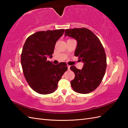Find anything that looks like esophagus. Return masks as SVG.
Wrapping results in <instances>:
<instances>
[{
  "instance_id": "esophagus-1",
  "label": "esophagus",
  "mask_w": 128,
  "mask_h": 128,
  "mask_svg": "<svg viewBox=\"0 0 128 128\" xmlns=\"http://www.w3.org/2000/svg\"><path fill=\"white\" fill-rule=\"evenodd\" d=\"M67 66H68V69L69 70L70 68V66H69V65H67Z\"/></svg>"
}]
</instances>
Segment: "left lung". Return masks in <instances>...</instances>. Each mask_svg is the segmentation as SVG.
Segmentation results:
<instances>
[{
  "instance_id": "left-lung-1",
  "label": "left lung",
  "mask_w": 128,
  "mask_h": 128,
  "mask_svg": "<svg viewBox=\"0 0 128 128\" xmlns=\"http://www.w3.org/2000/svg\"><path fill=\"white\" fill-rule=\"evenodd\" d=\"M64 36L76 40L75 56L84 63L81 70L70 66L75 74L70 82L72 88L78 93H90L100 85L105 74L107 58L104 48L98 38L86 28L66 29Z\"/></svg>"
}]
</instances>
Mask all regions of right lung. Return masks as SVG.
I'll return each mask as SVG.
<instances>
[{
  "label": "right lung",
  "instance_id": "1",
  "mask_svg": "<svg viewBox=\"0 0 128 128\" xmlns=\"http://www.w3.org/2000/svg\"><path fill=\"white\" fill-rule=\"evenodd\" d=\"M64 29L38 31L27 38L21 55L26 80L32 90L42 94L55 91L59 81L68 70L66 62L54 65L47 61L52 57L56 43Z\"/></svg>",
  "mask_w": 128,
  "mask_h": 128
}]
</instances>
